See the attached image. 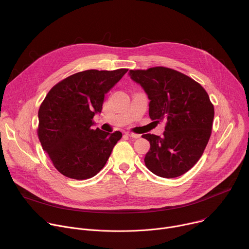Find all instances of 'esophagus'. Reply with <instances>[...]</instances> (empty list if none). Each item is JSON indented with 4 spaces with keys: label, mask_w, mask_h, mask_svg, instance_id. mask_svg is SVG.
Instances as JSON below:
<instances>
[{
    "label": "esophagus",
    "mask_w": 249,
    "mask_h": 249,
    "mask_svg": "<svg viewBox=\"0 0 249 249\" xmlns=\"http://www.w3.org/2000/svg\"><path fill=\"white\" fill-rule=\"evenodd\" d=\"M125 134L127 135V136H129L130 138H134V139H138V138H140V135L139 134H135V133H132V132H125Z\"/></svg>",
    "instance_id": "34e87169"
}]
</instances>
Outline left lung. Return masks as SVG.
Segmentation results:
<instances>
[{"mask_svg": "<svg viewBox=\"0 0 249 249\" xmlns=\"http://www.w3.org/2000/svg\"><path fill=\"white\" fill-rule=\"evenodd\" d=\"M129 76L150 99V118L165 122L162 137L142 136L151 144L144 160L146 166L164 178L184 174L199 160L211 136L215 111L207 91L169 68L130 70Z\"/></svg>", "mask_w": 249, "mask_h": 249, "instance_id": "1", "label": "left lung"}]
</instances>
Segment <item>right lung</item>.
<instances>
[{
    "label": "right lung",
    "instance_id": "1",
    "mask_svg": "<svg viewBox=\"0 0 249 249\" xmlns=\"http://www.w3.org/2000/svg\"><path fill=\"white\" fill-rule=\"evenodd\" d=\"M87 70L66 78L48 92L38 110V138L56 169L69 178L83 180L98 173L122 133L92 129L101 112L104 94L127 73Z\"/></svg>",
    "mask_w": 249,
    "mask_h": 249
}]
</instances>
